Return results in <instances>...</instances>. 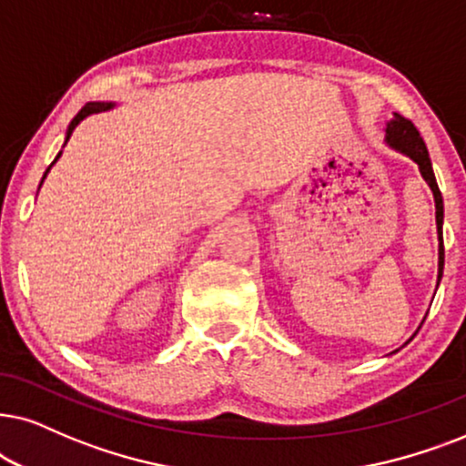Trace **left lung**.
<instances>
[{"label":"left lung","instance_id":"obj_1","mask_svg":"<svg viewBox=\"0 0 466 466\" xmlns=\"http://www.w3.org/2000/svg\"><path fill=\"white\" fill-rule=\"evenodd\" d=\"M383 132H386V138H383V142H386L390 148H394V151L407 155L409 159H413L415 164H418L421 178H424L426 185L432 191V198H435V210H437L435 217H437V234H439V272H437V288H439V281H441V277H443V262H445L443 240H441V234H443V198H441V191H439L435 172H432V161H431V157H428L426 145H424V140H421L420 132L415 129L411 121L405 119V116L394 113L388 119L386 129H383ZM424 319H426V315H424ZM424 319H421V324H424ZM421 324H420V328H421ZM415 332H418V330H415ZM411 339H409V340H411ZM409 340H407V343H409Z\"/></svg>","mask_w":466,"mask_h":466}]
</instances>
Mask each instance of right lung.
I'll return each mask as SVG.
<instances>
[{"label":"right lung","instance_id":"obj_1","mask_svg":"<svg viewBox=\"0 0 466 466\" xmlns=\"http://www.w3.org/2000/svg\"><path fill=\"white\" fill-rule=\"evenodd\" d=\"M116 106V104L115 102H89V104H86V106L83 108V110H80V113L76 115V116H74V119L70 121V126H67V132H66V142H64V147L67 145V140H70V136H72V132H74V129H76V126H78V123L80 121H85L86 119V116H91V115H97V113H106V110H110V108H115ZM61 153H64V151H59L57 153V157H55V161H53V164L51 166H48V168H46V172H45V177H42V183H45V178H46V175H48V172H51V168H53V166L55 164H57V159L61 157ZM42 183H40V187H42Z\"/></svg>","mask_w":466,"mask_h":466}]
</instances>
